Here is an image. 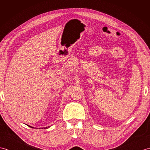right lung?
<instances>
[{"label":"right lung","mask_w":150,"mask_h":150,"mask_svg":"<svg viewBox=\"0 0 150 150\" xmlns=\"http://www.w3.org/2000/svg\"><path fill=\"white\" fill-rule=\"evenodd\" d=\"M30 127H31V126H30ZM49 127V126H48ZM48 127H46V128H48ZM31 128H33V127H31Z\"/></svg>","instance_id":"1"}]
</instances>
